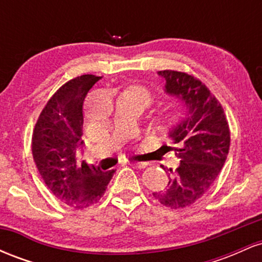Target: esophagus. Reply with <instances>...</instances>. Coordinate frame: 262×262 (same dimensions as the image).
I'll return each mask as SVG.
<instances>
[{
  "label": "esophagus",
  "mask_w": 262,
  "mask_h": 262,
  "mask_svg": "<svg viewBox=\"0 0 262 262\" xmlns=\"http://www.w3.org/2000/svg\"><path fill=\"white\" fill-rule=\"evenodd\" d=\"M132 165L135 167H138V169H144V167H146V162L145 161H132Z\"/></svg>",
  "instance_id": "1"
}]
</instances>
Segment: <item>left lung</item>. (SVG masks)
Listing matches in <instances>:
<instances>
[{
    "mask_svg": "<svg viewBox=\"0 0 262 262\" xmlns=\"http://www.w3.org/2000/svg\"><path fill=\"white\" fill-rule=\"evenodd\" d=\"M165 91L187 107L185 118L167 132L180 166L170 169L169 183L154 197L171 209L186 208L200 200L215 181L229 152L230 130L222 104L201 80L177 70H162ZM164 167V166H162Z\"/></svg>",
    "mask_w": 262,
    "mask_h": 262,
    "instance_id": "8db88e82",
    "label": "left lung"
}]
</instances>
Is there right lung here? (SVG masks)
Segmentation results:
<instances>
[{
	"instance_id": "1",
	"label": "right lung",
	"mask_w": 262,
	"mask_h": 262,
	"mask_svg": "<svg viewBox=\"0 0 262 262\" xmlns=\"http://www.w3.org/2000/svg\"><path fill=\"white\" fill-rule=\"evenodd\" d=\"M100 79L81 75L64 83L47 102L33 130L32 152L39 173L54 196L75 209L97 203L116 172L76 161V150L83 144V101Z\"/></svg>"
}]
</instances>
